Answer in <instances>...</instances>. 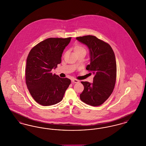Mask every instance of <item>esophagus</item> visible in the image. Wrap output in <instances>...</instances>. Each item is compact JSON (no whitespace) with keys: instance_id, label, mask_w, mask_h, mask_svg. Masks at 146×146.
Wrapping results in <instances>:
<instances>
[{"instance_id":"obj_1","label":"esophagus","mask_w":146,"mask_h":146,"mask_svg":"<svg viewBox=\"0 0 146 146\" xmlns=\"http://www.w3.org/2000/svg\"><path fill=\"white\" fill-rule=\"evenodd\" d=\"M72 82L73 83H78L79 82V81L78 80H77V79H72Z\"/></svg>"}]
</instances>
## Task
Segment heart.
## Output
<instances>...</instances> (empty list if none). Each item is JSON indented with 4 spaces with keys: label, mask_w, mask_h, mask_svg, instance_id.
Instances as JSON below:
<instances>
[{
    "label": "heart",
    "mask_w": 146,
    "mask_h": 146,
    "mask_svg": "<svg viewBox=\"0 0 146 146\" xmlns=\"http://www.w3.org/2000/svg\"><path fill=\"white\" fill-rule=\"evenodd\" d=\"M74 51L76 54H78L82 51H86V49L83 45L80 44H77L74 47Z\"/></svg>",
    "instance_id": "obj_1"
}]
</instances>
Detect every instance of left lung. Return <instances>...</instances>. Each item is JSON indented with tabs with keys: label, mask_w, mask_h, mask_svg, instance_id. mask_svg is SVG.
Segmentation results:
<instances>
[{
	"label": "left lung",
	"mask_w": 146,
	"mask_h": 146,
	"mask_svg": "<svg viewBox=\"0 0 146 146\" xmlns=\"http://www.w3.org/2000/svg\"><path fill=\"white\" fill-rule=\"evenodd\" d=\"M76 39L89 48L90 63L86 69L95 75L92 83L81 82L84 89L80 98L92 106H100L111 96L115 86L117 64L114 51L108 43L95 36L85 35Z\"/></svg>",
	"instance_id": "1"
}]
</instances>
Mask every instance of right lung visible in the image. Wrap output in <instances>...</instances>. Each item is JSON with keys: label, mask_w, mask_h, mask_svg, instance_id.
Returning <instances> with one entry per match:
<instances>
[{"label": "right lung", "mask_w": 146, "mask_h": 146, "mask_svg": "<svg viewBox=\"0 0 146 146\" xmlns=\"http://www.w3.org/2000/svg\"><path fill=\"white\" fill-rule=\"evenodd\" d=\"M71 37L50 38L31 50L25 70L26 83L35 101L44 106L56 104L62 100L70 80L61 78L51 70L61 62L63 51Z\"/></svg>", "instance_id": "obj_1"}]
</instances>
